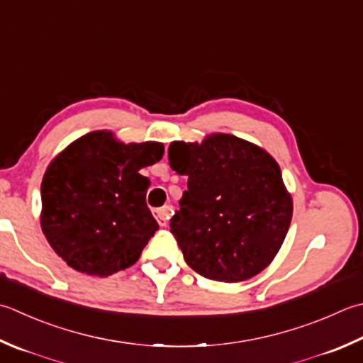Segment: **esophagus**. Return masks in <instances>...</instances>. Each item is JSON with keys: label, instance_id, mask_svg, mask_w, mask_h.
<instances>
[{"label": "esophagus", "instance_id": "34e87169", "mask_svg": "<svg viewBox=\"0 0 363 363\" xmlns=\"http://www.w3.org/2000/svg\"><path fill=\"white\" fill-rule=\"evenodd\" d=\"M172 214H173L172 206H163V208H159V209L154 211V217L157 218V222H159L160 226H167Z\"/></svg>", "mask_w": 363, "mask_h": 363}]
</instances>
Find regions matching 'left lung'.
I'll use <instances>...</instances> for the list:
<instances>
[{"instance_id": "8db88e82", "label": "left lung", "mask_w": 363, "mask_h": 363, "mask_svg": "<svg viewBox=\"0 0 363 363\" xmlns=\"http://www.w3.org/2000/svg\"><path fill=\"white\" fill-rule=\"evenodd\" d=\"M168 160L189 176L169 223L187 264L206 279H252L279 253L293 217V198L271 154L230 133L201 143L173 141Z\"/></svg>"}]
</instances>
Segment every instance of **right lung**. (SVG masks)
<instances>
[{"mask_svg": "<svg viewBox=\"0 0 363 363\" xmlns=\"http://www.w3.org/2000/svg\"><path fill=\"white\" fill-rule=\"evenodd\" d=\"M162 143H129L89 132L50 162L42 179L40 226L67 266L106 277L138 261L159 230L146 206L141 168L163 157Z\"/></svg>", "mask_w": 363, "mask_h": 363, "instance_id": "right-lung-1", "label": "right lung"}]
</instances>
